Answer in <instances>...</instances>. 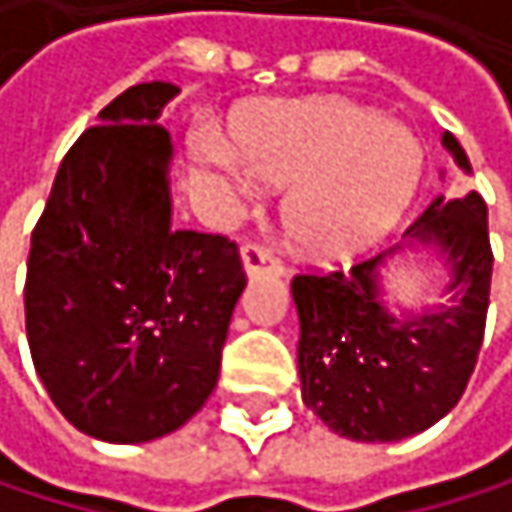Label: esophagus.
Instances as JSON below:
<instances>
[{"label":"esophagus","mask_w":512,"mask_h":512,"mask_svg":"<svg viewBox=\"0 0 512 512\" xmlns=\"http://www.w3.org/2000/svg\"><path fill=\"white\" fill-rule=\"evenodd\" d=\"M243 255V266L249 275H260V272H284V263L275 257V252L263 243H246L240 249Z\"/></svg>","instance_id":"esophagus-1"}]
</instances>
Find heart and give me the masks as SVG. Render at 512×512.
Masks as SVG:
<instances>
[{"label":"heart","mask_w":512,"mask_h":512,"mask_svg":"<svg viewBox=\"0 0 512 512\" xmlns=\"http://www.w3.org/2000/svg\"><path fill=\"white\" fill-rule=\"evenodd\" d=\"M195 154L231 192L249 177L287 186L284 228L317 260L356 255L403 213L421 180L418 139L350 100H269L234 124V154L213 133L195 136Z\"/></svg>","instance_id":"b5f03b06"}]
</instances>
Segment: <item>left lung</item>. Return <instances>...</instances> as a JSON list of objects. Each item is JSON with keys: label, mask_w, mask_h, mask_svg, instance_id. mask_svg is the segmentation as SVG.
<instances>
[{"label": "left lung", "mask_w": 512, "mask_h": 512, "mask_svg": "<svg viewBox=\"0 0 512 512\" xmlns=\"http://www.w3.org/2000/svg\"><path fill=\"white\" fill-rule=\"evenodd\" d=\"M445 148L468 171L460 142ZM451 263V305L394 320L376 299L385 255L344 269H302L290 290L299 311V376L305 403L323 424L356 442H397L433 427L457 403L474 373L486 332L492 246L477 192L433 198L409 228Z\"/></svg>", "instance_id": "left-lung-1"}]
</instances>
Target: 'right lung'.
Listing matches in <instances>:
<instances>
[{"label":"right lung","instance_id":"1","mask_svg":"<svg viewBox=\"0 0 512 512\" xmlns=\"http://www.w3.org/2000/svg\"><path fill=\"white\" fill-rule=\"evenodd\" d=\"M171 82L118 94L64 154L26 266V335L55 409L103 442H151L213 394L246 269L234 240L171 231Z\"/></svg>","mask_w":512,"mask_h":512}]
</instances>
